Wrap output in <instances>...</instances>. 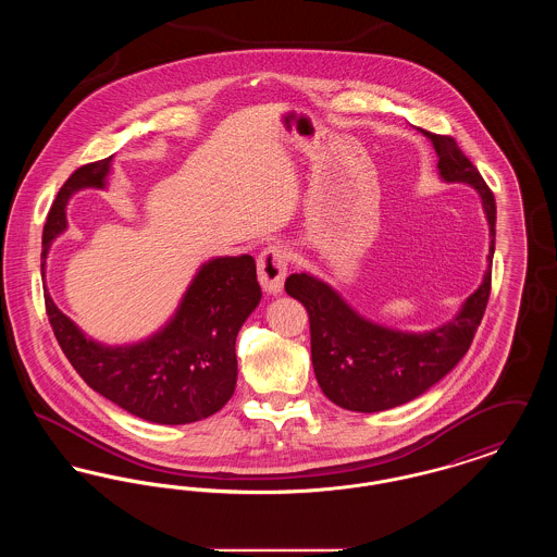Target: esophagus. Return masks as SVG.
Segmentation results:
<instances>
[{"label": "esophagus", "mask_w": 557, "mask_h": 557, "mask_svg": "<svg viewBox=\"0 0 557 557\" xmlns=\"http://www.w3.org/2000/svg\"><path fill=\"white\" fill-rule=\"evenodd\" d=\"M259 282L269 294H280L288 273V250L280 244H271L259 255Z\"/></svg>", "instance_id": "esophagus-1"}]
</instances>
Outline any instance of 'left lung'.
I'll use <instances>...</instances> for the list:
<instances>
[{
    "mask_svg": "<svg viewBox=\"0 0 557 557\" xmlns=\"http://www.w3.org/2000/svg\"><path fill=\"white\" fill-rule=\"evenodd\" d=\"M447 184H468L482 198L491 246L482 284L455 318L428 332H400L359 315L345 298L309 273H292L286 292L305 305L311 323V359L323 395L348 411L373 413L405 405L443 380L468 352L491 294L495 255V196L450 135L424 132Z\"/></svg>",
    "mask_w": 557,
    "mask_h": 557,
    "instance_id": "left-lung-1",
    "label": "left lung"
}]
</instances>
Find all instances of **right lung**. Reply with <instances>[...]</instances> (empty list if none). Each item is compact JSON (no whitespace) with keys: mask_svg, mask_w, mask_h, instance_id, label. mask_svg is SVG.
<instances>
[{"mask_svg":"<svg viewBox=\"0 0 557 557\" xmlns=\"http://www.w3.org/2000/svg\"><path fill=\"white\" fill-rule=\"evenodd\" d=\"M112 157L79 166L60 187L44 227L41 275L52 239L66 230L69 198L107 187ZM53 336L89 388L146 422L191 424L216 413L236 391V336L261 302L250 255L219 257L194 275L175 315L150 338L107 346L87 338L44 288Z\"/></svg>","mask_w":557,"mask_h":557,"instance_id":"1","label":"right lung"}]
</instances>
